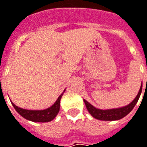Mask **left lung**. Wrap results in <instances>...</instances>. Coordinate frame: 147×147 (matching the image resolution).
<instances>
[{
	"mask_svg": "<svg viewBox=\"0 0 147 147\" xmlns=\"http://www.w3.org/2000/svg\"><path fill=\"white\" fill-rule=\"evenodd\" d=\"M142 84L141 85L138 94L137 95V96L135 97L133 101L130 104H128L126 106L121 107V108L110 109V110H100V109H96V107H94L92 105L90 104L86 100H83V101L86 105V107H87V110H88V112L95 119H97L100 120H104V121L119 120L122 118L125 117L132 111V110L134 108V106L136 105V104L138 101L139 97H140L141 93H142Z\"/></svg>",
	"mask_w": 147,
	"mask_h": 147,
	"instance_id": "8db88e82",
	"label": "left lung"
}]
</instances>
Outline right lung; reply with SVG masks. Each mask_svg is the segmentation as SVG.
<instances>
[{
  "label": "right lung",
  "mask_w": 147,
  "mask_h": 147,
  "mask_svg": "<svg viewBox=\"0 0 147 147\" xmlns=\"http://www.w3.org/2000/svg\"><path fill=\"white\" fill-rule=\"evenodd\" d=\"M64 92H65V91H64ZM64 92L59 96L58 99L56 100V101L54 103V105H52L51 107H49L46 110H25V109H22V108L16 106L13 102H11V103L16 111L26 119L32 122L46 123V122H50L53 120L55 118V116L58 115L59 111V106H60V99L62 97Z\"/></svg>",
  "instance_id": "obj_1"
}]
</instances>
